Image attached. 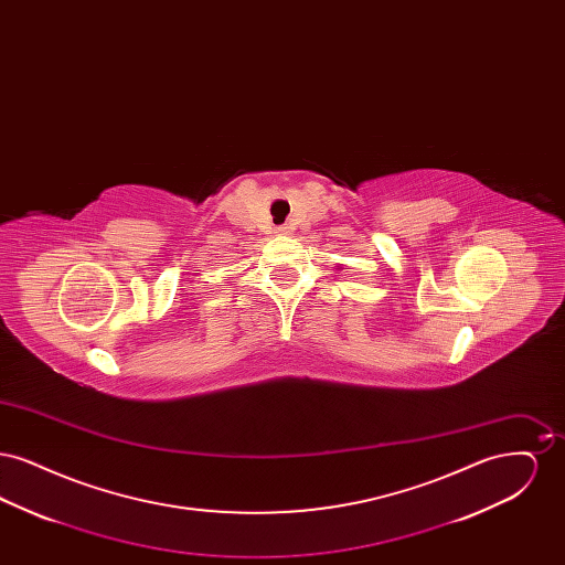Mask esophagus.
<instances>
[{
  "label": "esophagus",
  "instance_id": "1",
  "mask_svg": "<svg viewBox=\"0 0 565 565\" xmlns=\"http://www.w3.org/2000/svg\"><path fill=\"white\" fill-rule=\"evenodd\" d=\"M275 233H277V235H288L290 228H288V226H275Z\"/></svg>",
  "mask_w": 565,
  "mask_h": 565
}]
</instances>
